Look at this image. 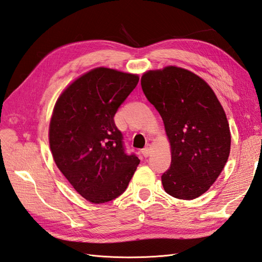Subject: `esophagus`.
<instances>
[{"label": "esophagus", "mask_w": 262, "mask_h": 262, "mask_svg": "<svg viewBox=\"0 0 262 262\" xmlns=\"http://www.w3.org/2000/svg\"><path fill=\"white\" fill-rule=\"evenodd\" d=\"M142 153H143V155L144 156H149L150 155V153H151V145L150 144H147L145 146V148H143V150H142Z\"/></svg>", "instance_id": "obj_1"}]
</instances>
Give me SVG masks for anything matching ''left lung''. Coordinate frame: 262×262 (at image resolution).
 Here are the masks:
<instances>
[{"mask_svg":"<svg viewBox=\"0 0 262 262\" xmlns=\"http://www.w3.org/2000/svg\"><path fill=\"white\" fill-rule=\"evenodd\" d=\"M146 98L157 109L171 145L164 190L181 200L202 195L229 159L231 133L222 105L202 78L180 67L144 72Z\"/></svg>","mask_w":262,"mask_h":262,"instance_id":"8db88e82","label":"left lung"}]
</instances>
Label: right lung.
Here are the masks:
<instances>
[{
	"instance_id": "1",
	"label": "right lung",
	"mask_w": 262,
	"mask_h": 262,
	"mask_svg": "<svg viewBox=\"0 0 262 262\" xmlns=\"http://www.w3.org/2000/svg\"><path fill=\"white\" fill-rule=\"evenodd\" d=\"M139 80L116 69H91L60 94L49 125L53 161L72 187L95 204L123 194L139 164L127 155L114 116Z\"/></svg>"
}]
</instances>
